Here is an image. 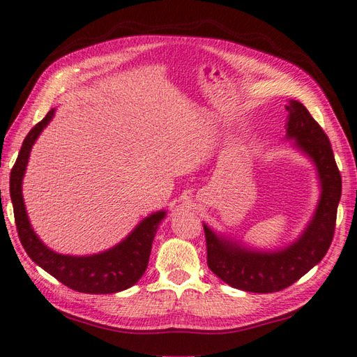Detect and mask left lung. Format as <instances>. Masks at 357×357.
I'll return each instance as SVG.
<instances>
[{"label":"left lung","mask_w":357,"mask_h":357,"mask_svg":"<svg viewBox=\"0 0 357 357\" xmlns=\"http://www.w3.org/2000/svg\"><path fill=\"white\" fill-rule=\"evenodd\" d=\"M285 109V138L294 141L293 147L314 164L321 187L319 201L304 231L284 248L259 250L204 224L208 268L225 284L250 293H273L294 284L322 261L335 234L342 179L330 139L304 104L290 100Z\"/></svg>","instance_id":"obj_1"}]
</instances>
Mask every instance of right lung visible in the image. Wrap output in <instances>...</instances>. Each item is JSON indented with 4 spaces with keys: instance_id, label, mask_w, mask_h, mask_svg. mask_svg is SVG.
<instances>
[{
    "instance_id": "right-lung-1",
    "label": "right lung",
    "mask_w": 357,
    "mask_h": 357,
    "mask_svg": "<svg viewBox=\"0 0 357 357\" xmlns=\"http://www.w3.org/2000/svg\"><path fill=\"white\" fill-rule=\"evenodd\" d=\"M53 116H55V109H52L27 133L26 139L22 141L17 162L10 172V199L21 244L36 265L75 291L110 294L127 290L138 282L146 271L151 244L167 211H155L144 218L119 244L105 252L89 256H72L50 250L36 236L30 225L24 198H22V178L27 169L30 150Z\"/></svg>"
}]
</instances>
